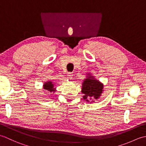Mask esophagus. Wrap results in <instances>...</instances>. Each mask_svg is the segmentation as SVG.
<instances>
[{"label": "esophagus", "instance_id": "esophagus-1", "mask_svg": "<svg viewBox=\"0 0 146 146\" xmlns=\"http://www.w3.org/2000/svg\"><path fill=\"white\" fill-rule=\"evenodd\" d=\"M73 73H71V72H70V73H68V78H69V79H72V78H73Z\"/></svg>", "mask_w": 146, "mask_h": 146}]
</instances>
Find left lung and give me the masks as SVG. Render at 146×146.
Returning a JSON list of instances; mask_svg holds the SVG:
<instances>
[{"mask_svg":"<svg viewBox=\"0 0 146 146\" xmlns=\"http://www.w3.org/2000/svg\"><path fill=\"white\" fill-rule=\"evenodd\" d=\"M86 78L83 80L82 83V93L83 94V98L86 102L93 103L95 100H97L104 92V84L96 80L91 73L86 74Z\"/></svg>","mask_w":146,"mask_h":146,"instance_id":"1","label":"left lung"}]
</instances>
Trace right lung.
Returning a JSON list of instances; mask_svg holds the SVG:
<instances>
[{"mask_svg": "<svg viewBox=\"0 0 146 146\" xmlns=\"http://www.w3.org/2000/svg\"><path fill=\"white\" fill-rule=\"evenodd\" d=\"M54 85L55 84L53 82L48 81L44 83L42 87L44 90H47L50 93L55 92L56 91V87H54Z\"/></svg>", "mask_w": 146, "mask_h": 146, "instance_id": "add662e5", "label": "right lung"}]
</instances>
